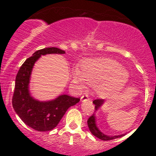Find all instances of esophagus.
<instances>
[{
  "instance_id": "esophagus-1",
  "label": "esophagus",
  "mask_w": 156,
  "mask_h": 156,
  "mask_svg": "<svg viewBox=\"0 0 156 156\" xmlns=\"http://www.w3.org/2000/svg\"><path fill=\"white\" fill-rule=\"evenodd\" d=\"M81 100L82 102H84V101H87V100H89V97H88L87 94H85V95H83L82 97H81Z\"/></svg>"
}]
</instances>
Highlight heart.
I'll return each instance as SVG.
<instances>
[{
    "instance_id": "heart-1",
    "label": "heart",
    "mask_w": 156,
    "mask_h": 156,
    "mask_svg": "<svg viewBox=\"0 0 156 156\" xmlns=\"http://www.w3.org/2000/svg\"><path fill=\"white\" fill-rule=\"evenodd\" d=\"M72 84L77 89L86 84L96 85L101 95L108 96L120 90L127 83L129 74L117 61L108 58H97L84 61L81 69L72 72Z\"/></svg>"
}]
</instances>
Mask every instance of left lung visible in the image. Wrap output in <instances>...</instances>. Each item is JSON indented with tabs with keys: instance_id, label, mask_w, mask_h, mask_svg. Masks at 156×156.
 Instances as JSON below:
<instances>
[{
	"instance_id": "left-lung-1",
	"label": "left lung",
	"mask_w": 156,
	"mask_h": 156,
	"mask_svg": "<svg viewBox=\"0 0 156 156\" xmlns=\"http://www.w3.org/2000/svg\"><path fill=\"white\" fill-rule=\"evenodd\" d=\"M104 103V100H102V99H97L93 101V103L95 105V108L96 110L98 109V108H100L102 105ZM87 125L89 127L90 131L91 132L93 135H94L95 136H97L99 139L102 140H111L117 139L119 137H122L125 134H121L118 135V136H107V135L104 134L103 133H102L99 128L97 126V124H96V118H95V114H93L87 120Z\"/></svg>"
}]
</instances>
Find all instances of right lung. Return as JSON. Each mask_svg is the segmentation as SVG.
Wrapping results in <instances>:
<instances>
[{
    "label": "right lung",
    "instance_id": "add662e5",
    "mask_svg": "<svg viewBox=\"0 0 156 156\" xmlns=\"http://www.w3.org/2000/svg\"><path fill=\"white\" fill-rule=\"evenodd\" d=\"M66 52L57 48H46L37 50L22 65L16 77L12 104L19 117L28 126L37 131H48L57 126L70 106L80 101L79 98L66 94L59 96L51 101L42 102L31 97L29 84L34 64L41 55L63 54Z\"/></svg>",
    "mask_w": 156,
    "mask_h": 156
}]
</instances>
